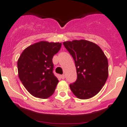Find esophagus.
<instances>
[{"instance_id": "34e87169", "label": "esophagus", "mask_w": 127, "mask_h": 127, "mask_svg": "<svg viewBox=\"0 0 127 127\" xmlns=\"http://www.w3.org/2000/svg\"><path fill=\"white\" fill-rule=\"evenodd\" d=\"M61 79H64V78H65L64 75H61Z\"/></svg>"}]
</instances>
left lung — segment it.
Instances as JSON below:
<instances>
[{"instance_id":"left-lung-1","label":"left lung","mask_w":127,"mask_h":127,"mask_svg":"<svg viewBox=\"0 0 127 127\" xmlns=\"http://www.w3.org/2000/svg\"><path fill=\"white\" fill-rule=\"evenodd\" d=\"M64 46L73 58L77 79L70 88L78 98H92L102 90L107 79V58L99 46L89 41H64Z\"/></svg>"}]
</instances>
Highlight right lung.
Returning <instances> with one entry per match:
<instances>
[{"instance_id":"add662e5","label":"right lung","mask_w":127,"mask_h":127,"mask_svg":"<svg viewBox=\"0 0 127 127\" xmlns=\"http://www.w3.org/2000/svg\"><path fill=\"white\" fill-rule=\"evenodd\" d=\"M61 47V43L41 41L25 48L20 56L18 77L34 96L47 98L55 91L59 80L53 73L52 58Z\"/></svg>"}]
</instances>
